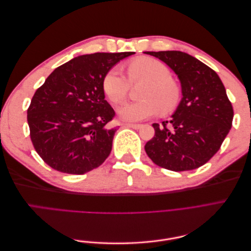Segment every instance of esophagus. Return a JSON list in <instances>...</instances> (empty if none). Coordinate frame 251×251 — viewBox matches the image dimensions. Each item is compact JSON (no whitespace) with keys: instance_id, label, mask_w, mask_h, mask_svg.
Here are the masks:
<instances>
[{"instance_id":"34e87169","label":"esophagus","mask_w":251,"mask_h":251,"mask_svg":"<svg viewBox=\"0 0 251 251\" xmlns=\"http://www.w3.org/2000/svg\"><path fill=\"white\" fill-rule=\"evenodd\" d=\"M124 126H126V127L135 128V130H138V128L141 127V125H134V124H124Z\"/></svg>"}]
</instances>
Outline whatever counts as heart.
Returning a JSON list of instances; mask_svg holds the SVG:
<instances>
[{
  "label": "heart",
  "instance_id": "heart-1",
  "mask_svg": "<svg viewBox=\"0 0 251 251\" xmlns=\"http://www.w3.org/2000/svg\"><path fill=\"white\" fill-rule=\"evenodd\" d=\"M127 74L132 82L147 80V83L141 92L142 100L126 102L118 109V115L123 120L136 123L155 115L160 110L171 112L178 105L181 89L162 63L148 57L136 59L127 65ZM130 80L118 67L112 68L102 79L104 95L114 104L124 101L130 90Z\"/></svg>",
  "mask_w": 251,
  "mask_h": 251
}]
</instances>
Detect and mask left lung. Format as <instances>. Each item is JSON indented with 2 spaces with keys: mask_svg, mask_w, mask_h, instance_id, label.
<instances>
[{
  "mask_svg": "<svg viewBox=\"0 0 251 251\" xmlns=\"http://www.w3.org/2000/svg\"><path fill=\"white\" fill-rule=\"evenodd\" d=\"M177 75L182 98L170 121L154 124L155 136L146 151L158 166L183 172L198 169L220 150L232 124L233 110L219 75L181 51H146ZM170 123V126H166Z\"/></svg>",
  "mask_w": 251,
  "mask_h": 251,
  "instance_id": "obj_1",
  "label": "left lung"
}]
</instances>
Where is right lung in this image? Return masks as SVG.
Listing matches in <instances>:
<instances>
[{
    "label": "right lung",
    "instance_id": "obj_1",
    "mask_svg": "<svg viewBox=\"0 0 251 251\" xmlns=\"http://www.w3.org/2000/svg\"><path fill=\"white\" fill-rule=\"evenodd\" d=\"M134 52L93 53L57 67L36 90L27 111L30 137L52 169L82 175L101 165L111 153L115 112L104 100L102 79Z\"/></svg>",
    "mask_w": 251,
    "mask_h": 251
}]
</instances>
